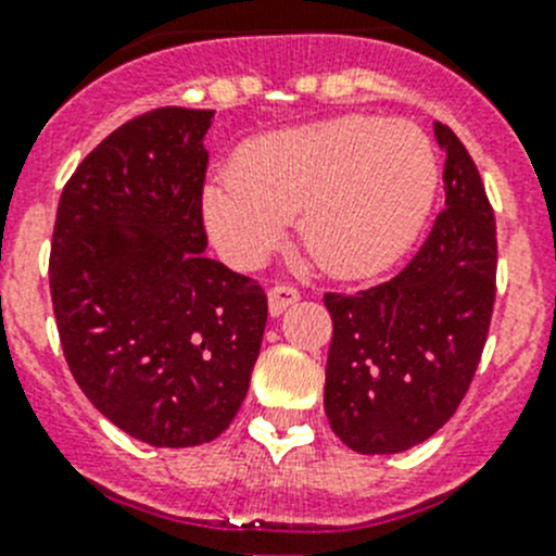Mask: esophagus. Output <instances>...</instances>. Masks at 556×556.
<instances>
[{
    "instance_id": "1",
    "label": "esophagus",
    "mask_w": 556,
    "mask_h": 556,
    "mask_svg": "<svg viewBox=\"0 0 556 556\" xmlns=\"http://www.w3.org/2000/svg\"><path fill=\"white\" fill-rule=\"evenodd\" d=\"M295 301H299V290L290 288V285H274V288L268 290V309H271L274 317L282 314L290 304H295Z\"/></svg>"
}]
</instances>
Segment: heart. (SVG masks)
<instances>
[{"label":"heart","mask_w":556,"mask_h":556,"mask_svg":"<svg viewBox=\"0 0 556 556\" xmlns=\"http://www.w3.org/2000/svg\"><path fill=\"white\" fill-rule=\"evenodd\" d=\"M435 185L422 128L339 117L252 142L231 177L204 190V220L223 255L250 266L299 217V242L323 271L366 277L412 244Z\"/></svg>","instance_id":"1"}]
</instances>
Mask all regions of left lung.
Masks as SVG:
<instances>
[{
    "label": "left lung",
    "mask_w": 556,
    "mask_h": 556,
    "mask_svg": "<svg viewBox=\"0 0 556 556\" xmlns=\"http://www.w3.org/2000/svg\"><path fill=\"white\" fill-rule=\"evenodd\" d=\"M435 139L446 150V204L417 255L382 285L323 299L333 319L325 414L361 454L406 452L444 428L490 333L495 215L457 134L435 123Z\"/></svg>",
    "instance_id": "left-lung-1"
}]
</instances>
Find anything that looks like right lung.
Returning <instances> with one entry per match:
<instances>
[{
    "label": "right lung",
    "mask_w": 556,
    "mask_h": 556,
    "mask_svg": "<svg viewBox=\"0 0 556 556\" xmlns=\"http://www.w3.org/2000/svg\"><path fill=\"white\" fill-rule=\"evenodd\" d=\"M212 110L159 106L102 139L61 190L50 299L88 401L150 446H199L250 387L268 301L204 255Z\"/></svg>",
    "instance_id": "right-lung-1"
}]
</instances>
